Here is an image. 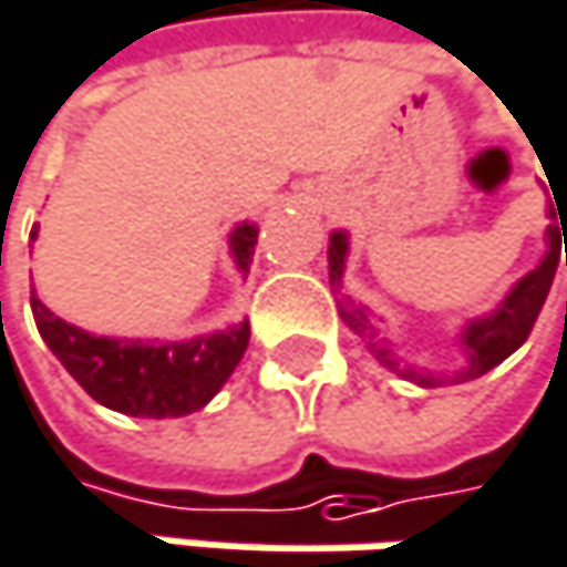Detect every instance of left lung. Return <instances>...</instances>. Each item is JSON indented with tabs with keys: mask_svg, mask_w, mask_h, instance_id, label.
<instances>
[{
	"mask_svg": "<svg viewBox=\"0 0 567 567\" xmlns=\"http://www.w3.org/2000/svg\"><path fill=\"white\" fill-rule=\"evenodd\" d=\"M548 251L542 255V261L522 275L515 286L505 292V299L478 316V319H468L458 332V349L465 355V362L445 375V372H435V369H422L415 362H405L392 339H385V332L379 329V319L362 306L355 302L352 296H342V275H346V258H349V231H332L329 235V281H332V289L339 296V316L342 322L365 342V349L395 375L422 385V389H435L442 382H472V379H482L485 372H492L495 365H502L512 352H518L548 299V289H551V281H555V268H558V255H561V241H558V228L551 225L548 228Z\"/></svg>",
	"mask_w": 567,
	"mask_h": 567,
	"instance_id": "1",
	"label": "left lung"
}]
</instances>
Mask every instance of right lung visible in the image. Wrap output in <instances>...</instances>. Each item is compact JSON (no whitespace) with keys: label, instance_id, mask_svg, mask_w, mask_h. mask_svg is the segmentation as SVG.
Listing matches in <instances>:
<instances>
[{"label":"right lung","instance_id":"obj_1","mask_svg":"<svg viewBox=\"0 0 567 567\" xmlns=\"http://www.w3.org/2000/svg\"><path fill=\"white\" fill-rule=\"evenodd\" d=\"M35 238V228H32ZM258 241L255 221H238L228 235L231 261L248 275ZM32 316L42 342L65 372L105 409L132 419H178L205 409L248 349V319L212 336L182 342L92 336L49 312L32 289Z\"/></svg>","mask_w":567,"mask_h":567}]
</instances>
